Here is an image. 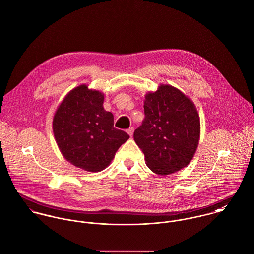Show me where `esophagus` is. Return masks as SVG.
I'll return each instance as SVG.
<instances>
[{
  "label": "esophagus",
  "mask_w": 254,
  "mask_h": 254,
  "mask_svg": "<svg viewBox=\"0 0 254 254\" xmlns=\"http://www.w3.org/2000/svg\"><path fill=\"white\" fill-rule=\"evenodd\" d=\"M133 131H134V128H133V127H129V128L127 130V132L128 133V135H129V136H132Z\"/></svg>",
  "instance_id": "obj_1"
}]
</instances>
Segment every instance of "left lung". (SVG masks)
<instances>
[{
  "instance_id": "1",
  "label": "left lung",
  "mask_w": 254,
  "mask_h": 254,
  "mask_svg": "<svg viewBox=\"0 0 254 254\" xmlns=\"http://www.w3.org/2000/svg\"><path fill=\"white\" fill-rule=\"evenodd\" d=\"M145 118L133 138L153 173L167 176L187 167L200 137L195 105L178 88L160 84L144 99Z\"/></svg>"
}]
</instances>
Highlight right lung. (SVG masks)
<instances>
[{
  "instance_id": "obj_1",
  "label": "right lung",
  "mask_w": 254,
  "mask_h": 254,
  "mask_svg": "<svg viewBox=\"0 0 254 254\" xmlns=\"http://www.w3.org/2000/svg\"><path fill=\"white\" fill-rule=\"evenodd\" d=\"M104 94L81 84L58 106L53 132L64 159L87 172L106 169L129 135L114 127V116L104 107Z\"/></svg>"
}]
</instances>
